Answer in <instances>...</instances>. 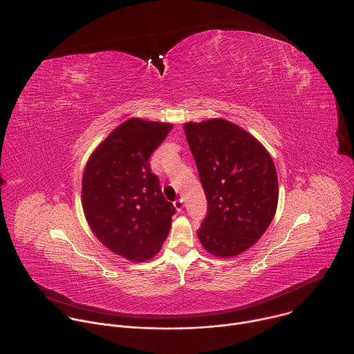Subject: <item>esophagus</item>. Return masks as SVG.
<instances>
[{
	"instance_id": "34e87169",
	"label": "esophagus",
	"mask_w": 354,
	"mask_h": 354,
	"mask_svg": "<svg viewBox=\"0 0 354 354\" xmlns=\"http://www.w3.org/2000/svg\"><path fill=\"white\" fill-rule=\"evenodd\" d=\"M174 207L178 212H180L183 209V200L182 198H178L176 201H174Z\"/></svg>"
}]
</instances>
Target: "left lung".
<instances>
[{"label":"left lung","mask_w":354,"mask_h":354,"mask_svg":"<svg viewBox=\"0 0 354 354\" xmlns=\"http://www.w3.org/2000/svg\"><path fill=\"white\" fill-rule=\"evenodd\" d=\"M205 192L208 214L197 232L215 257L239 256L263 236L278 207V175L267 149L223 118L183 125Z\"/></svg>","instance_id":"1"}]
</instances>
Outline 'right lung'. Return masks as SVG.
Returning a JSON list of instances; mask_svg holds the SVG:
<instances>
[{
    "mask_svg": "<svg viewBox=\"0 0 354 354\" xmlns=\"http://www.w3.org/2000/svg\"><path fill=\"white\" fill-rule=\"evenodd\" d=\"M174 124L142 118L118 125L91 153L82 178V207L94 236L133 263L161 250L175 208L150 169L151 153Z\"/></svg>",
    "mask_w": 354,
    "mask_h": 354,
    "instance_id": "add662e5",
    "label": "right lung"
}]
</instances>
